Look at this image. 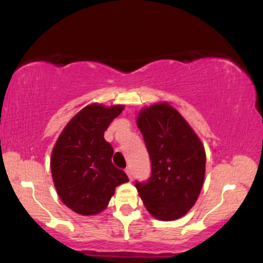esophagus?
<instances>
[{
	"label": "esophagus",
	"mask_w": 263,
	"mask_h": 263,
	"mask_svg": "<svg viewBox=\"0 0 263 263\" xmlns=\"http://www.w3.org/2000/svg\"><path fill=\"white\" fill-rule=\"evenodd\" d=\"M126 174H127L129 179H132V171H131V168H127V170H126Z\"/></svg>",
	"instance_id": "esophagus-1"
}]
</instances>
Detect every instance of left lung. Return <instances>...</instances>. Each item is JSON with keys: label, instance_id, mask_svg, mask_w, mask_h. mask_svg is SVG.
Segmentation results:
<instances>
[{"label": "left lung", "instance_id": "1", "mask_svg": "<svg viewBox=\"0 0 263 263\" xmlns=\"http://www.w3.org/2000/svg\"><path fill=\"white\" fill-rule=\"evenodd\" d=\"M151 159V177L136 182L152 216L163 221L182 218L200 194L205 177V149L188 122L174 107L155 104L137 117Z\"/></svg>", "mask_w": 263, "mask_h": 263}]
</instances>
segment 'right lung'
I'll list each match as a JSON object with an SVG mask.
<instances>
[{
	"label": "right lung",
	"mask_w": 263,
	"mask_h": 263,
	"mask_svg": "<svg viewBox=\"0 0 263 263\" xmlns=\"http://www.w3.org/2000/svg\"><path fill=\"white\" fill-rule=\"evenodd\" d=\"M122 105L91 104L79 111L60 134L50 158V170L59 198L81 215H95L107 206L115 188L128 182L126 173L111 162L114 149L105 141Z\"/></svg>",
	"instance_id": "add662e5"
}]
</instances>
